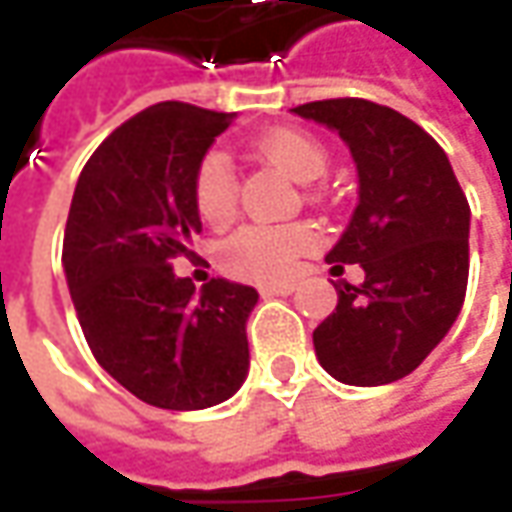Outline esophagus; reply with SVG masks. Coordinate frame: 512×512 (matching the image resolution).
Masks as SVG:
<instances>
[{"label":"esophagus","mask_w":512,"mask_h":512,"mask_svg":"<svg viewBox=\"0 0 512 512\" xmlns=\"http://www.w3.org/2000/svg\"><path fill=\"white\" fill-rule=\"evenodd\" d=\"M259 290H262V296H290L296 285L293 282H273V285H262Z\"/></svg>","instance_id":"34e87169"}]
</instances>
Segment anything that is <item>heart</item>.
Wrapping results in <instances>:
<instances>
[{
	"mask_svg": "<svg viewBox=\"0 0 512 512\" xmlns=\"http://www.w3.org/2000/svg\"><path fill=\"white\" fill-rule=\"evenodd\" d=\"M256 150L296 182H313L327 170V148L307 130L273 128L259 136ZM193 205L202 222L227 225L236 213V176L225 153H207L193 173ZM313 245L305 225H245L222 247V267L239 279L279 282L299 253Z\"/></svg>",
	"mask_w": 512,
	"mask_h": 512,
	"instance_id": "b5f03b06",
	"label": "heart"
}]
</instances>
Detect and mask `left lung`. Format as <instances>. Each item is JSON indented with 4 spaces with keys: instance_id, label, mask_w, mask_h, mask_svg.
Segmentation results:
<instances>
[{
    "instance_id": "obj_1",
    "label": "left lung",
    "mask_w": 512,
    "mask_h": 512,
    "mask_svg": "<svg viewBox=\"0 0 512 512\" xmlns=\"http://www.w3.org/2000/svg\"><path fill=\"white\" fill-rule=\"evenodd\" d=\"M293 113L336 130L359 176V205L325 262L333 276L362 265L364 282H339V305L313 330L316 359L342 384L399 382L462 313L470 205L447 153L399 110L325 99Z\"/></svg>"
}]
</instances>
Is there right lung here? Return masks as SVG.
I'll return each mask as SVG.
<instances>
[{"label":"right lung","instance_id":"obj_1","mask_svg":"<svg viewBox=\"0 0 512 512\" xmlns=\"http://www.w3.org/2000/svg\"><path fill=\"white\" fill-rule=\"evenodd\" d=\"M236 113L162 102L96 148L70 202L62 267L96 362L136 399L165 410L227 402L250 367L253 287L176 276L202 230L193 173Z\"/></svg>","mask_w":512,"mask_h":512}]
</instances>
